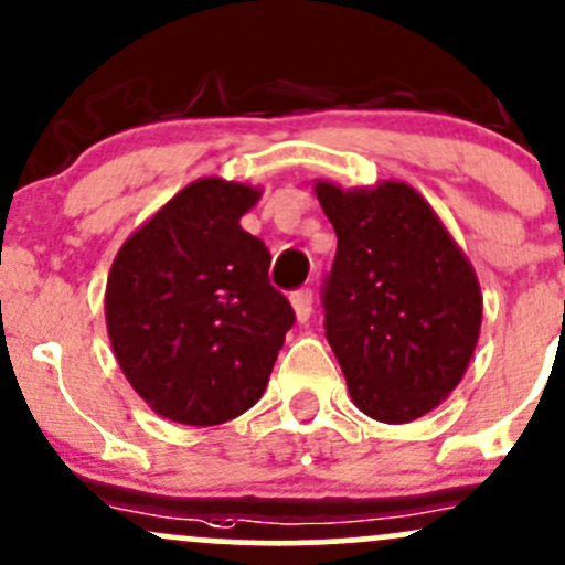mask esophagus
Masks as SVG:
<instances>
[{
    "mask_svg": "<svg viewBox=\"0 0 565 565\" xmlns=\"http://www.w3.org/2000/svg\"><path fill=\"white\" fill-rule=\"evenodd\" d=\"M292 308L297 313V321L311 319V311H313V292H311V289H308V287L295 289V292H292Z\"/></svg>",
    "mask_w": 565,
    "mask_h": 565,
    "instance_id": "34e87169",
    "label": "esophagus"
}]
</instances>
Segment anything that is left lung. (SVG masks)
<instances>
[{
  "label": "left lung",
  "mask_w": 565,
  "mask_h": 565,
  "mask_svg": "<svg viewBox=\"0 0 565 565\" xmlns=\"http://www.w3.org/2000/svg\"><path fill=\"white\" fill-rule=\"evenodd\" d=\"M316 198L338 235L321 311L353 405L383 424L420 418L475 353L482 297L472 265L407 184L319 182Z\"/></svg>",
  "instance_id": "8db88e82"
}]
</instances>
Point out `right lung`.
Returning a JSON list of instances; mask_svg holds the SVG:
<instances>
[{"instance_id":"obj_1","label":"right lung","mask_w":565,"mask_h":565,"mask_svg":"<svg viewBox=\"0 0 565 565\" xmlns=\"http://www.w3.org/2000/svg\"><path fill=\"white\" fill-rule=\"evenodd\" d=\"M259 190L198 179L122 244L107 281V330L136 394L163 418L225 424L249 411L292 330L270 287V252L241 227Z\"/></svg>"}]
</instances>
